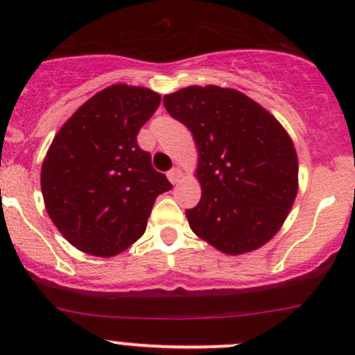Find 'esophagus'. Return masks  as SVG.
<instances>
[{"mask_svg": "<svg viewBox=\"0 0 355 355\" xmlns=\"http://www.w3.org/2000/svg\"><path fill=\"white\" fill-rule=\"evenodd\" d=\"M168 180H170L171 184H178V182L182 180V170H180V168H173V170L168 171Z\"/></svg>", "mask_w": 355, "mask_h": 355, "instance_id": "esophagus-1", "label": "esophagus"}]
</instances>
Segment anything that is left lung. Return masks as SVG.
<instances>
[{"mask_svg": "<svg viewBox=\"0 0 355 355\" xmlns=\"http://www.w3.org/2000/svg\"><path fill=\"white\" fill-rule=\"evenodd\" d=\"M192 132L200 200L185 211L192 232L228 256L270 242L299 191V159L284 125L244 92L189 85L163 98Z\"/></svg>", "mask_w": 355, "mask_h": 355, "instance_id": "obj_1", "label": "left lung"}]
</instances>
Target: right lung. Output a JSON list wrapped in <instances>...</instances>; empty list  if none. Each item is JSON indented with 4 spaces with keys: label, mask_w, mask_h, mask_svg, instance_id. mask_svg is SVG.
Returning a JSON list of instances; mask_svg holds the SVG:
<instances>
[{
    "label": "right lung",
    "mask_w": 355,
    "mask_h": 355,
    "mask_svg": "<svg viewBox=\"0 0 355 355\" xmlns=\"http://www.w3.org/2000/svg\"><path fill=\"white\" fill-rule=\"evenodd\" d=\"M159 103L151 89L114 84L56 132L42 161V198L60 234L82 252L113 257L135 244L156 198L171 189L137 146Z\"/></svg>",
    "instance_id": "add662e5"
}]
</instances>
